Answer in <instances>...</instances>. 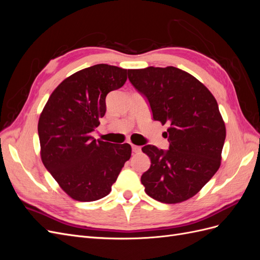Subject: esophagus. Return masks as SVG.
I'll use <instances>...</instances> for the list:
<instances>
[{
	"instance_id": "obj_1",
	"label": "esophagus",
	"mask_w": 260,
	"mask_h": 260,
	"mask_svg": "<svg viewBox=\"0 0 260 260\" xmlns=\"http://www.w3.org/2000/svg\"><path fill=\"white\" fill-rule=\"evenodd\" d=\"M132 147V152L133 153H140L141 152V147L138 145H131Z\"/></svg>"
}]
</instances>
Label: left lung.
Segmentation results:
<instances>
[{"label":"left lung","mask_w":260,"mask_h":260,"mask_svg":"<svg viewBox=\"0 0 260 260\" xmlns=\"http://www.w3.org/2000/svg\"><path fill=\"white\" fill-rule=\"evenodd\" d=\"M151 106L153 119L169 124V149L142 147L151 167L141 177L152 199L176 204L199 193L220 167L225 125L217 101L195 77L168 66L128 69Z\"/></svg>","instance_id":"obj_1"}]
</instances>
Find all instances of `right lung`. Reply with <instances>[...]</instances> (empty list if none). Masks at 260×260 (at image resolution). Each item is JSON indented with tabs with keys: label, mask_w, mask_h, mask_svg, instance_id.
<instances>
[{
	"label": "right lung",
	"mask_w": 260,
	"mask_h": 260,
	"mask_svg": "<svg viewBox=\"0 0 260 260\" xmlns=\"http://www.w3.org/2000/svg\"><path fill=\"white\" fill-rule=\"evenodd\" d=\"M127 74V69L107 64L79 70L53 91L39 118L44 167L76 201L105 198L130 158V144L91 137L105 115L106 95L121 88Z\"/></svg>",
	"instance_id": "right-lung-1"
}]
</instances>
